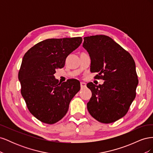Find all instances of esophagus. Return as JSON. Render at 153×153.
Wrapping results in <instances>:
<instances>
[{
    "label": "esophagus",
    "instance_id": "1",
    "mask_svg": "<svg viewBox=\"0 0 153 153\" xmlns=\"http://www.w3.org/2000/svg\"><path fill=\"white\" fill-rule=\"evenodd\" d=\"M80 87L82 89H83V88H85L86 87V84L84 82H80Z\"/></svg>",
    "mask_w": 153,
    "mask_h": 153
}]
</instances>
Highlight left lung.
I'll use <instances>...</instances> for the list:
<instances>
[{
	"mask_svg": "<svg viewBox=\"0 0 153 153\" xmlns=\"http://www.w3.org/2000/svg\"><path fill=\"white\" fill-rule=\"evenodd\" d=\"M83 47L89 53L91 72L102 85L89 82L92 96L87 104L92 117L105 124L117 121L126 114L136 96L138 84L135 61L128 52L105 35L84 38Z\"/></svg>",
	"mask_w": 153,
	"mask_h": 153,
	"instance_id": "1",
	"label": "left lung"
}]
</instances>
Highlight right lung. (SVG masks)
I'll return each mask as SVG.
<instances>
[{
    "label": "right lung",
    "mask_w": 153,
    "mask_h": 153,
    "mask_svg": "<svg viewBox=\"0 0 153 153\" xmlns=\"http://www.w3.org/2000/svg\"><path fill=\"white\" fill-rule=\"evenodd\" d=\"M82 41L81 37L48 39L30 48L23 57L18 72L21 94L29 112L42 123L53 124L62 119L80 89L78 80L60 83L54 74Z\"/></svg>",
    "instance_id": "obj_1"
}]
</instances>
